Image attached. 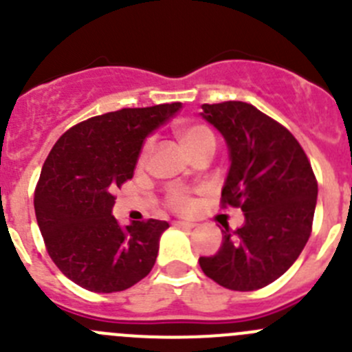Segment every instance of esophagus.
I'll return each instance as SVG.
<instances>
[{
	"mask_svg": "<svg viewBox=\"0 0 352 352\" xmlns=\"http://www.w3.org/2000/svg\"><path fill=\"white\" fill-rule=\"evenodd\" d=\"M174 226H178V228H185V230L195 228V224L188 223V221H174Z\"/></svg>",
	"mask_w": 352,
	"mask_h": 352,
	"instance_id": "34e87169",
	"label": "esophagus"
}]
</instances>
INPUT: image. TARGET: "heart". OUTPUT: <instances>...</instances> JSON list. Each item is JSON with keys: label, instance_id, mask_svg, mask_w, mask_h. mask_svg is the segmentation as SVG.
Returning a JSON list of instances; mask_svg holds the SVG:
<instances>
[{"label": "heart", "instance_id": "heart-1", "mask_svg": "<svg viewBox=\"0 0 352 352\" xmlns=\"http://www.w3.org/2000/svg\"><path fill=\"white\" fill-rule=\"evenodd\" d=\"M174 135L178 136V140L182 142V145L185 146V150L190 155H195L200 150L214 148L216 146V140H214L212 131L207 126H204V124L178 122L174 126ZM146 152H148V145L143 150L142 159H145ZM167 202H169V206L173 209L182 210V212H186L193 206L190 192L186 188H182V186H176V188L170 190L169 195H167Z\"/></svg>", "mask_w": 352, "mask_h": 352}]
</instances>
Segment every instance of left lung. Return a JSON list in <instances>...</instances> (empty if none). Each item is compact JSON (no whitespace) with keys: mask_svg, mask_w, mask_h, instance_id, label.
<instances>
[{"mask_svg":"<svg viewBox=\"0 0 352 352\" xmlns=\"http://www.w3.org/2000/svg\"><path fill=\"white\" fill-rule=\"evenodd\" d=\"M202 110L228 146L223 202L240 207L245 221L235 232L223 230L219 250L199 264L224 289H263L296 263L309 239L316 178L292 133L250 103H204Z\"/></svg>","mask_w":352,"mask_h":352,"instance_id":"1","label":"left lung"}]
</instances>
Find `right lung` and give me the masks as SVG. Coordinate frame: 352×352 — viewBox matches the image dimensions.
Wrapping results in <instances>:
<instances>
[{"mask_svg": "<svg viewBox=\"0 0 352 352\" xmlns=\"http://www.w3.org/2000/svg\"><path fill=\"white\" fill-rule=\"evenodd\" d=\"M179 109L176 102L91 117L60 136L43 164L38 226L53 263L82 289L120 292L155 264L169 223L133 221L122 228L112 216L113 190L133 178L145 140Z\"/></svg>", "mask_w": 352, "mask_h": 352, "instance_id": "right-lung-1", "label": "right lung"}]
</instances>
